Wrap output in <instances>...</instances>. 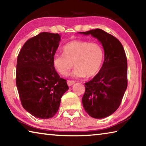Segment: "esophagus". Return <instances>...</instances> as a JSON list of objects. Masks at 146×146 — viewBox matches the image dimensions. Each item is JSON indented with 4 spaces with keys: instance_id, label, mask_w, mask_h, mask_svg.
Wrapping results in <instances>:
<instances>
[{
    "instance_id": "obj_1",
    "label": "esophagus",
    "mask_w": 146,
    "mask_h": 146,
    "mask_svg": "<svg viewBox=\"0 0 146 146\" xmlns=\"http://www.w3.org/2000/svg\"><path fill=\"white\" fill-rule=\"evenodd\" d=\"M75 82L74 80H67V84H68V86H71V85H73L74 83H75Z\"/></svg>"
}]
</instances>
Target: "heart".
Returning a JSON list of instances; mask_svg holds the SVG:
<instances>
[{
    "instance_id": "obj_1",
    "label": "heart",
    "mask_w": 146,
    "mask_h": 146,
    "mask_svg": "<svg viewBox=\"0 0 146 146\" xmlns=\"http://www.w3.org/2000/svg\"><path fill=\"white\" fill-rule=\"evenodd\" d=\"M63 53L55 54L53 64L62 75H67L73 67V76L90 78L95 76L102 67L104 52L101 44L90 41L76 40L63 47Z\"/></svg>"
}]
</instances>
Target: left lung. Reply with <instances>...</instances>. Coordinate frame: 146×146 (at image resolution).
<instances>
[{
	"instance_id": "1",
	"label": "left lung",
	"mask_w": 146,
	"mask_h": 146,
	"mask_svg": "<svg viewBox=\"0 0 146 146\" xmlns=\"http://www.w3.org/2000/svg\"><path fill=\"white\" fill-rule=\"evenodd\" d=\"M79 33L97 38L104 50V61L100 71L85 83L83 107L91 117H107L119 108L127 86L124 49L117 38L101 29Z\"/></svg>"
}]
</instances>
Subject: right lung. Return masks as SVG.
I'll use <instances>...</instances> for the list:
<instances>
[{"label":"right lung","mask_w":146,"mask_h":146,"mask_svg":"<svg viewBox=\"0 0 146 146\" xmlns=\"http://www.w3.org/2000/svg\"><path fill=\"white\" fill-rule=\"evenodd\" d=\"M60 40L58 33L42 32L26 42L17 57L16 84L22 106L36 118L54 117L69 89L53 62Z\"/></svg>","instance_id":"obj_1"}]
</instances>
